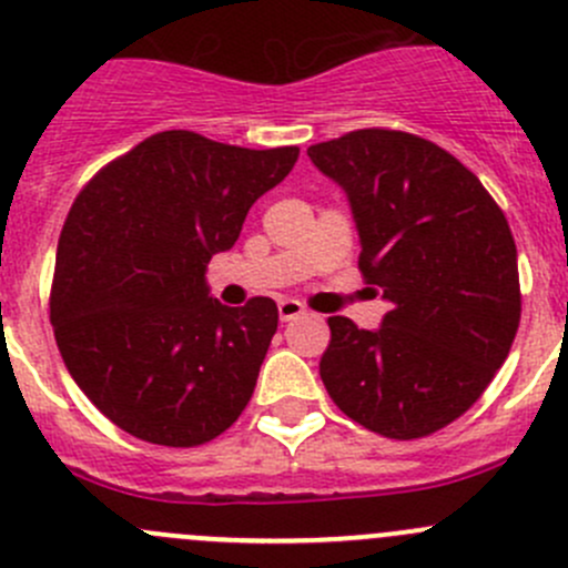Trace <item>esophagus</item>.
<instances>
[{"mask_svg":"<svg viewBox=\"0 0 568 568\" xmlns=\"http://www.w3.org/2000/svg\"><path fill=\"white\" fill-rule=\"evenodd\" d=\"M301 314H306V308H303V303L292 301V297H284V301H278V317H282V323H290V320H297Z\"/></svg>","mask_w":568,"mask_h":568,"instance_id":"34e87169","label":"esophagus"}]
</instances>
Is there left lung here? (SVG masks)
<instances>
[{"label":"left lung","instance_id":"obj_1","mask_svg":"<svg viewBox=\"0 0 568 568\" xmlns=\"http://www.w3.org/2000/svg\"><path fill=\"white\" fill-rule=\"evenodd\" d=\"M308 160L345 190L358 271L392 303L375 331L328 317L320 378L367 430L436 434L491 384L519 328L508 221L469 168L417 134L358 129L308 145Z\"/></svg>","mask_w":568,"mask_h":568}]
</instances>
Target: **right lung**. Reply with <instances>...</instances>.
I'll list each match as a JSON object with an SVG mask.
<instances>
[{
    "instance_id": "add662e5",
    "label": "right lung",
    "mask_w": 568,
    "mask_h": 568,
    "mask_svg": "<svg viewBox=\"0 0 568 568\" xmlns=\"http://www.w3.org/2000/svg\"><path fill=\"white\" fill-rule=\"evenodd\" d=\"M297 145L240 149L171 129L101 168L71 206L52 282L54 339L106 419L151 445L232 428L278 328L271 297L232 308L206 265L292 171Z\"/></svg>"
}]
</instances>
